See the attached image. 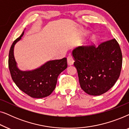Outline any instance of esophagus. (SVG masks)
Here are the masks:
<instances>
[{
    "instance_id": "obj_1",
    "label": "esophagus",
    "mask_w": 129,
    "mask_h": 129,
    "mask_svg": "<svg viewBox=\"0 0 129 129\" xmlns=\"http://www.w3.org/2000/svg\"><path fill=\"white\" fill-rule=\"evenodd\" d=\"M74 62V58L73 56H69L68 57V65H72L73 64Z\"/></svg>"
}]
</instances>
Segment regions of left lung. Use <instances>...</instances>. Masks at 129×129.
<instances>
[{
    "instance_id": "obj_1",
    "label": "left lung",
    "mask_w": 129,
    "mask_h": 129,
    "mask_svg": "<svg viewBox=\"0 0 129 129\" xmlns=\"http://www.w3.org/2000/svg\"><path fill=\"white\" fill-rule=\"evenodd\" d=\"M72 54L79 83L88 94L99 96L112 88L120 75L122 53L115 39L74 49Z\"/></svg>"
}]
</instances>
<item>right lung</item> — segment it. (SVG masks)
I'll list each match as a JSON object with an SVG mask.
<instances>
[{"label":"right lung","instance_id":"1","mask_svg":"<svg viewBox=\"0 0 129 129\" xmlns=\"http://www.w3.org/2000/svg\"><path fill=\"white\" fill-rule=\"evenodd\" d=\"M24 32L10 47L8 64L12 80L26 94L33 98H43L50 95L55 89L57 77L68 67L66 57L51 60L32 71H21L17 68L13 55L15 45L20 40Z\"/></svg>","mask_w":129,"mask_h":129}]
</instances>
